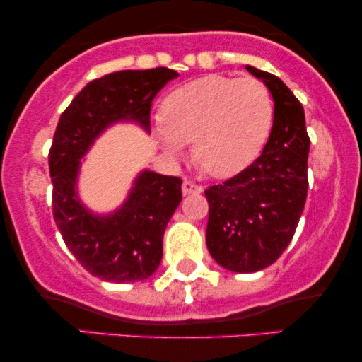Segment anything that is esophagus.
I'll return each instance as SVG.
<instances>
[{
	"mask_svg": "<svg viewBox=\"0 0 362 362\" xmlns=\"http://www.w3.org/2000/svg\"><path fill=\"white\" fill-rule=\"evenodd\" d=\"M202 190V187L201 185H197V184H194L192 180H185L182 182V192L184 194H199Z\"/></svg>",
	"mask_w": 362,
	"mask_h": 362,
	"instance_id": "1",
	"label": "esophagus"
}]
</instances>
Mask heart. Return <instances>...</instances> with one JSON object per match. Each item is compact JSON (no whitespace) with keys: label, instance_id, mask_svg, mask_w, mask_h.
<instances>
[{"label":"heart","instance_id":"heart-1","mask_svg":"<svg viewBox=\"0 0 362 362\" xmlns=\"http://www.w3.org/2000/svg\"><path fill=\"white\" fill-rule=\"evenodd\" d=\"M272 122L274 100L264 83L207 74L165 97L156 134L168 153H178L192 141L201 168L226 178L259 156Z\"/></svg>","mask_w":362,"mask_h":362}]
</instances>
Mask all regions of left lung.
<instances>
[{
    "label": "left lung",
    "instance_id": "left-lung-1",
    "mask_svg": "<svg viewBox=\"0 0 362 362\" xmlns=\"http://www.w3.org/2000/svg\"><path fill=\"white\" fill-rule=\"evenodd\" d=\"M247 69L272 93L271 136L252 165L204 190L211 257L242 274L272 265L293 240L308 194L310 151L301 102L274 74L252 66Z\"/></svg>",
    "mask_w": 362,
    "mask_h": 362
}]
</instances>
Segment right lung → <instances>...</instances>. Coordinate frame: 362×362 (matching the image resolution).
<instances>
[{"mask_svg": "<svg viewBox=\"0 0 362 362\" xmlns=\"http://www.w3.org/2000/svg\"><path fill=\"white\" fill-rule=\"evenodd\" d=\"M177 71H115L90 81L61 114L49 149L52 214L66 247L91 276L109 282L146 279L163 257L165 228L182 201V178L143 172L115 214H90L74 192L80 158L117 120L149 129L151 103Z\"/></svg>", "mask_w": 362, "mask_h": 362, "instance_id": "1", "label": "right lung"}]
</instances>
